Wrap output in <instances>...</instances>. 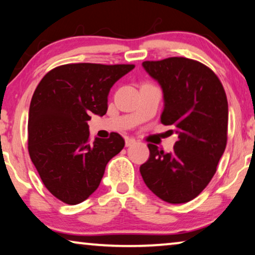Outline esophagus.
Wrapping results in <instances>:
<instances>
[{
    "instance_id": "34e87169",
    "label": "esophagus",
    "mask_w": 255,
    "mask_h": 255,
    "mask_svg": "<svg viewBox=\"0 0 255 255\" xmlns=\"http://www.w3.org/2000/svg\"><path fill=\"white\" fill-rule=\"evenodd\" d=\"M135 143V139L134 138H128V136H127L125 138V146L127 147H130L132 146V144Z\"/></svg>"
}]
</instances>
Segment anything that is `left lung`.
Segmentation results:
<instances>
[{
	"label": "left lung",
	"instance_id": "left-lung-1",
	"mask_svg": "<svg viewBox=\"0 0 255 255\" xmlns=\"http://www.w3.org/2000/svg\"><path fill=\"white\" fill-rule=\"evenodd\" d=\"M142 66L163 90L160 122L173 127L179 140L171 152L148 143L150 155L140 166L141 177L163 201L187 203L209 185L226 149L228 101L225 89L212 69L188 58L143 61Z\"/></svg>",
	"mask_w": 255,
	"mask_h": 255
}]
</instances>
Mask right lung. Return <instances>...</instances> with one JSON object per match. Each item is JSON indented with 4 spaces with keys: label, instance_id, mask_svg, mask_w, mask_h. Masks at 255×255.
I'll use <instances>...</instances> for the list:
<instances>
[{
    "label": "right lung",
    "instance_id": "1",
    "mask_svg": "<svg viewBox=\"0 0 255 255\" xmlns=\"http://www.w3.org/2000/svg\"><path fill=\"white\" fill-rule=\"evenodd\" d=\"M134 65L82 62L51 69L30 101L28 152L54 197L76 205L95 193L107 163L124 148L113 132L108 139H90L88 121L104 116L111 88Z\"/></svg>",
    "mask_w": 255,
    "mask_h": 255
}]
</instances>
